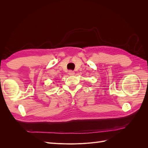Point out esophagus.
Segmentation results:
<instances>
[{
  "label": "esophagus",
  "mask_w": 148,
  "mask_h": 148,
  "mask_svg": "<svg viewBox=\"0 0 148 148\" xmlns=\"http://www.w3.org/2000/svg\"><path fill=\"white\" fill-rule=\"evenodd\" d=\"M75 74V71H73V70H69V75H70V76H72V75H74Z\"/></svg>",
  "instance_id": "34e87169"
}]
</instances>
